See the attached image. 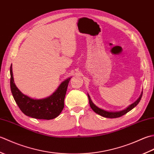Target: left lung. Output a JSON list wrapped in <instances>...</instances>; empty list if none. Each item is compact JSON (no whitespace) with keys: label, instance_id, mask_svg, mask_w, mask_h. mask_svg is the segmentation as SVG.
<instances>
[{"label":"left lung","instance_id":"8db88e82","mask_svg":"<svg viewBox=\"0 0 154 154\" xmlns=\"http://www.w3.org/2000/svg\"><path fill=\"white\" fill-rule=\"evenodd\" d=\"M142 94H143V92H142L141 95H140V97H139V99L136 101H135V102L133 104H130V105L128 107L127 109H124L122 111H119V112H109V111H106L104 110L101 109H100V108L97 107L96 105H94V103H93V101L91 100L89 94H88V97H89L90 106L91 109H93V110L94 112H96L97 114H99V115L102 116L103 117L110 118V119H114V118H119V117H120V116L124 115V114H126L127 112H128L130 110H131L132 109H134V108L137 105V104L139 103L140 100H141L142 97Z\"/></svg>","mask_w":154,"mask_h":154}]
</instances>
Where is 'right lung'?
Here are the masks:
<instances>
[{"label":"right lung","instance_id":"add662e5","mask_svg":"<svg viewBox=\"0 0 154 154\" xmlns=\"http://www.w3.org/2000/svg\"><path fill=\"white\" fill-rule=\"evenodd\" d=\"M10 73L12 96L20 109L25 115L34 119L44 120L54 119L60 115L63 109L65 94L71 78L63 81L50 97L43 99H33L22 94L15 85L12 65Z\"/></svg>","mask_w":154,"mask_h":154}]
</instances>
